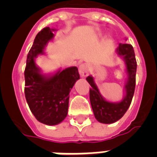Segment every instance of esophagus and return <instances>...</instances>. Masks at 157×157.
<instances>
[{
  "label": "esophagus",
  "mask_w": 157,
  "mask_h": 157,
  "mask_svg": "<svg viewBox=\"0 0 157 157\" xmlns=\"http://www.w3.org/2000/svg\"><path fill=\"white\" fill-rule=\"evenodd\" d=\"M89 71H90V67H89L88 64L82 63L79 66V73L81 76H87L89 75Z\"/></svg>",
  "instance_id": "34e87169"
}]
</instances>
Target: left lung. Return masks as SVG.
Segmentation results:
<instances>
[{
    "mask_svg": "<svg viewBox=\"0 0 157 157\" xmlns=\"http://www.w3.org/2000/svg\"><path fill=\"white\" fill-rule=\"evenodd\" d=\"M117 53L124 59L128 75V80L125 85L126 95L123 100L120 103H110L106 101L99 93L93 76H89L86 78L91 86L90 88V99L94 117L98 121L103 124L114 123L124 116L130 106L135 90L137 62L134 48L129 44L121 43L117 47Z\"/></svg>",
    "mask_w": 157,
    "mask_h": 157,
    "instance_id": "8db88e82",
    "label": "left lung"
}]
</instances>
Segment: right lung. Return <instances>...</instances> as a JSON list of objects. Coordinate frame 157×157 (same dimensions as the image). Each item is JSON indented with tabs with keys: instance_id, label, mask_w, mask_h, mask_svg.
<instances>
[{
	"instance_id": "1",
	"label": "right lung",
	"mask_w": 157,
	"mask_h": 157,
	"mask_svg": "<svg viewBox=\"0 0 157 157\" xmlns=\"http://www.w3.org/2000/svg\"><path fill=\"white\" fill-rule=\"evenodd\" d=\"M53 31L46 27L37 33L27 56L24 71L27 103L38 121L48 125L59 124L66 118L69 93L80 79L76 67H71L59 71L54 76L45 77L36 66L34 59L43 54L46 44L54 37Z\"/></svg>"
}]
</instances>
